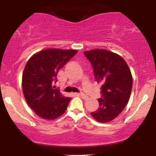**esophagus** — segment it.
I'll return each instance as SVG.
<instances>
[{"label": "esophagus", "instance_id": "1", "mask_svg": "<svg viewBox=\"0 0 156 156\" xmlns=\"http://www.w3.org/2000/svg\"><path fill=\"white\" fill-rule=\"evenodd\" d=\"M79 96L80 97H81L82 98H83V99H87V95H86V94H84L83 93H80V94H79Z\"/></svg>", "mask_w": 156, "mask_h": 156}]
</instances>
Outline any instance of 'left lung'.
I'll use <instances>...</instances> for the list:
<instances>
[{"instance_id": "8db88e82", "label": "left lung", "mask_w": 156, "mask_h": 156, "mask_svg": "<svg viewBox=\"0 0 156 156\" xmlns=\"http://www.w3.org/2000/svg\"><path fill=\"white\" fill-rule=\"evenodd\" d=\"M83 53L91 63L95 80L101 83L102 98L98 99L99 107L91 115L98 122H108L127 105L133 85L131 72L120 55L108 50L94 49Z\"/></svg>"}]
</instances>
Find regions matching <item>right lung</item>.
I'll use <instances>...</instances> for the list:
<instances>
[{"instance_id":"obj_1","label":"right lung","mask_w":156,"mask_h":156,"mask_svg":"<svg viewBox=\"0 0 156 156\" xmlns=\"http://www.w3.org/2000/svg\"><path fill=\"white\" fill-rule=\"evenodd\" d=\"M77 50L48 48L34 54L27 62L22 86L29 106L38 116L53 120L66 112L71 98L64 97L54 83L58 70L77 53Z\"/></svg>"}]
</instances>
